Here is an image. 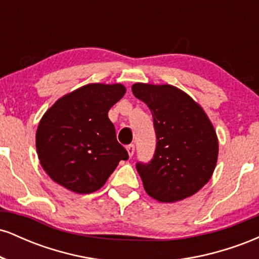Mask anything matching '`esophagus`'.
<instances>
[{
    "label": "esophagus",
    "instance_id": "obj_1",
    "mask_svg": "<svg viewBox=\"0 0 259 259\" xmlns=\"http://www.w3.org/2000/svg\"><path fill=\"white\" fill-rule=\"evenodd\" d=\"M126 151H127V153H129V156L132 157L133 154H134V152H135V145H134V144L127 145V146H126Z\"/></svg>",
    "mask_w": 259,
    "mask_h": 259
}]
</instances>
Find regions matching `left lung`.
Masks as SVG:
<instances>
[{"label": "left lung", "mask_w": 259, "mask_h": 259, "mask_svg": "<svg viewBox=\"0 0 259 259\" xmlns=\"http://www.w3.org/2000/svg\"><path fill=\"white\" fill-rule=\"evenodd\" d=\"M132 90L152 113L157 138L153 158L136 164L145 191L165 203L195 195L218 159V138L207 114L175 86L136 82Z\"/></svg>", "instance_id": "left-lung-1"}]
</instances>
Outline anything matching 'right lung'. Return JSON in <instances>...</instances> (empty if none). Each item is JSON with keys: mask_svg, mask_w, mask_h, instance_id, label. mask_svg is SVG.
Returning <instances> with one entry per match:
<instances>
[{"mask_svg": "<svg viewBox=\"0 0 259 259\" xmlns=\"http://www.w3.org/2000/svg\"><path fill=\"white\" fill-rule=\"evenodd\" d=\"M121 84H89L61 97L41 118L36 132L40 164L53 181L76 194L101 189L120 160L108 111L125 94Z\"/></svg>", "mask_w": 259, "mask_h": 259, "instance_id": "right-lung-1", "label": "right lung"}]
</instances>
